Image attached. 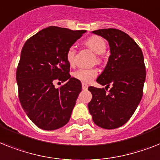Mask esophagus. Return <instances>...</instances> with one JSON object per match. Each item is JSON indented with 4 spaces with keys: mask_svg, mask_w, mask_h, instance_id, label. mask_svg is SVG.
<instances>
[{
    "mask_svg": "<svg viewBox=\"0 0 160 160\" xmlns=\"http://www.w3.org/2000/svg\"><path fill=\"white\" fill-rule=\"evenodd\" d=\"M82 89L83 90H87L88 88V85L87 84V83L82 82Z\"/></svg>",
    "mask_w": 160,
    "mask_h": 160,
    "instance_id": "34e87169",
    "label": "esophagus"
}]
</instances>
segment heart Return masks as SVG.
Returning <instances> with one entry per match:
<instances>
[{
	"label": "heart",
	"instance_id": "heart-1",
	"mask_svg": "<svg viewBox=\"0 0 160 160\" xmlns=\"http://www.w3.org/2000/svg\"><path fill=\"white\" fill-rule=\"evenodd\" d=\"M86 47L96 54V63L101 62V55L106 51V42L105 39L100 36L94 35L90 37L84 42ZM77 51L74 47H70L66 52V59L70 66L75 65ZM98 75V71L96 68H79L72 72V77L84 83H89L94 80Z\"/></svg>",
	"mask_w": 160,
	"mask_h": 160
}]
</instances>
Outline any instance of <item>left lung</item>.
I'll return each instance as SVG.
<instances>
[{
  "mask_svg": "<svg viewBox=\"0 0 160 160\" xmlns=\"http://www.w3.org/2000/svg\"><path fill=\"white\" fill-rule=\"evenodd\" d=\"M92 32L108 41L110 55L96 79L106 85L105 88H88L92 94L88 109L97 126L118 128L130 119L142 98L146 75L143 54L135 41L121 30L108 28ZM109 85L112 88L108 91Z\"/></svg>",
  "mask_w": 160,
  "mask_h": 160,
  "instance_id": "1",
  "label": "left lung"
}]
</instances>
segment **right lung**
Returning <instances> with one entry per match:
<instances>
[{
    "label": "right lung",
    "mask_w": 160,
    "mask_h": 160,
    "mask_svg": "<svg viewBox=\"0 0 160 160\" xmlns=\"http://www.w3.org/2000/svg\"><path fill=\"white\" fill-rule=\"evenodd\" d=\"M85 32L51 26L22 48L16 71L18 99L28 117L43 130H55L69 121L82 84L69 74L66 52ZM58 81L66 82L55 88Z\"/></svg>",
    "instance_id": "obj_1"
}]
</instances>
